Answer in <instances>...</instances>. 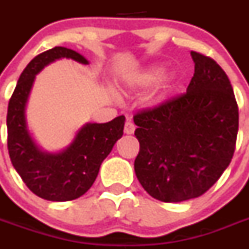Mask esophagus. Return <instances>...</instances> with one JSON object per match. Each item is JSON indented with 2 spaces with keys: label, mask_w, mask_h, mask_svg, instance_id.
Returning <instances> with one entry per match:
<instances>
[{
  "label": "esophagus",
  "mask_w": 249,
  "mask_h": 249,
  "mask_svg": "<svg viewBox=\"0 0 249 249\" xmlns=\"http://www.w3.org/2000/svg\"><path fill=\"white\" fill-rule=\"evenodd\" d=\"M136 127L135 124H133V122H132L131 120H127L126 124H124V133H127V135H132L133 132H135Z\"/></svg>",
  "instance_id": "34e87169"
}]
</instances>
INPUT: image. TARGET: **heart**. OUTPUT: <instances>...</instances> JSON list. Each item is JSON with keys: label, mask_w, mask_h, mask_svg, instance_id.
<instances>
[{"label": "heart", "mask_w": 249, "mask_h": 249, "mask_svg": "<svg viewBox=\"0 0 249 249\" xmlns=\"http://www.w3.org/2000/svg\"><path fill=\"white\" fill-rule=\"evenodd\" d=\"M160 74V70H151V71L142 74V77L140 78V83L142 86H151L152 83H155L156 81L158 80Z\"/></svg>", "instance_id": "1"}]
</instances>
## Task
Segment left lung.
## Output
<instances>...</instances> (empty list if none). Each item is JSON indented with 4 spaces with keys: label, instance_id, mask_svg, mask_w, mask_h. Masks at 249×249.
<instances>
[{
    "label": "left lung",
    "instance_id": "left-lung-1",
    "mask_svg": "<svg viewBox=\"0 0 249 249\" xmlns=\"http://www.w3.org/2000/svg\"><path fill=\"white\" fill-rule=\"evenodd\" d=\"M191 54L195 74L187 91L133 116L136 176L149 196L167 203L206 193L236 149L238 106L227 74L211 57Z\"/></svg>",
    "mask_w": 249,
    "mask_h": 249
}]
</instances>
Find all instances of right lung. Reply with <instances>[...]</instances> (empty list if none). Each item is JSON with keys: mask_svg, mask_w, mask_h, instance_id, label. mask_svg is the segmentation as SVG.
<instances>
[{"mask_svg": "<svg viewBox=\"0 0 249 249\" xmlns=\"http://www.w3.org/2000/svg\"><path fill=\"white\" fill-rule=\"evenodd\" d=\"M62 57L89 63L76 51L66 47H53L37 54L19 76L7 111V148L13 167L30 191L53 202L72 201L91 188L101 163L122 137L126 120L118 116L107 123H87L63 152L52 155L41 151L27 129L26 103L36 74Z\"/></svg>", "mask_w": 249, "mask_h": 249, "instance_id": "1", "label": "right lung"}]
</instances>
